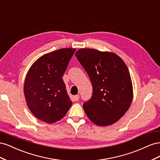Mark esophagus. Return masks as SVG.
I'll return each instance as SVG.
<instances>
[{
  "label": "esophagus",
  "mask_w": 160,
  "mask_h": 160,
  "mask_svg": "<svg viewBox=\"0 0 160 160\" xmlns=\"http://www.w3.org/2000/svg\"><path fill=\"white\" fill-rule=\"evenodd\" d=\"M73 98H74L75 101H78V100H79V95H75V96L73 97Z\"/></svg>",
  "instance_id": "esophagus-1"
}]
</instances>
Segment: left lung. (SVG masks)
I'll list each match as a JSON object with an SVG mask.
<instances>
[{
	"instance_id": "left-lung-1",
	"label": "left lung",
	"mask_w": 160,
	"mask_h": 160,
	"mask_svg": "<svg viewBox=\"0 0 160 160\" xmlns=\"http://www.w3.org/2000/svg\"><path fill=\"white\" fill-rule=\"evenodd\" d=\"M75 56L93 86V95L83 105L87 116L99 126L117 122L127 112L133 99V85L127 65L112 52L81 49Z\"/></svg>"
}]
</instances>
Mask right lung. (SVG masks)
I'll use <instances>...</instances> for the list:
<instances>
[{
	"mask_svg": "<svg viewBox=\"0 0 160 160\" xmlns=\"http://www.w3.org/2000/svg\"><path fill=\"white\" fill-rule=\"evenodd\" d=\"M75 49L64 48L47 53L28 69L24 94L28 109L47 123L61 120L72 105L62 77Z\"/></svg>",
	"mask_w": 160,
	"mask_h": 160,
	"instance_id": "right-lung-1",
	"label": "right lung"
}]
</instances>
